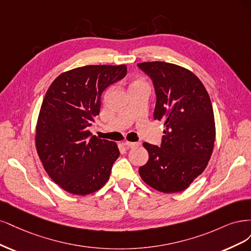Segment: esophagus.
Instances as JSON below:
<instances>
[{
  "instance_id": "34e87169",
  "label": "esophagus",
  "mask_w": 251,
  "mask_h": 251,
  "mask_svg": "<svg viewBox=\"0 0 251 251\" xmlns=\"http://www.w3.org/2000/svg\"><path fill=\"white\" fill-rule=\"evenodd\" d=\"M124 145L125 146L127 147V148H135V147H137V146H140V143H133V142H125L124 143Z\"/></svg>"
}]
</instances>
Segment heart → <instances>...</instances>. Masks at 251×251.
Returning a JSON list of instances; mask_svg holds the SVG:
<instances>
[{"mask_svg": "<svg viewBox=\"0 0 251 251\" xmlns=\"http://www.w3.org/2000/svg\"><path fill=\"white\" fill-rule=\"evenodd\" d=\"M130 86H148V84L143 79H136L130 84Z\"/></svg>", "mask_w": 251, "mask_h": 251, "instance_id": "heart-1", "label": "heart"}]
</instances>
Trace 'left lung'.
Wrapping results in <instances>:
<instances>
[{"instance_id": "obj_1", "label": "left lung", "mask_w": 251, "mask_h": 251, "mask_svg": "<svg viewBox=\"0 0 251 251\" xmlns=\"http://www.w3.org/2000/svg\"><path fill=\"white\" fill-rule=\"evenodd\" d=\"M137 67L154 85L153 117L165 123L159 147L143 144L149 159L139 173L159 192H181L204 171L213 153L216 129L211 99L199 78L182 67L164 61Z\"/></svg>"}]
</instances>
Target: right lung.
<instances>
[{
  "instance_id": "right-lung-1",
  "label": "right lung",
  "mask_w": 251,
  "mask_h": 251,
  "mask_svg": "<svg viewBox=\"0 0 251 251\" xmlns=\"http://www.w3.org/2000/svg\"><path fill=\"white\" fill-rule=\"evenodd\" d=\"M126 74L125 64L85 66L62 73L47 91L36 125V150L48 175L64 191L87 195L108 180L119 148L88 128L100 112L102 93Z\"/></svg>"
}]
</instances>
